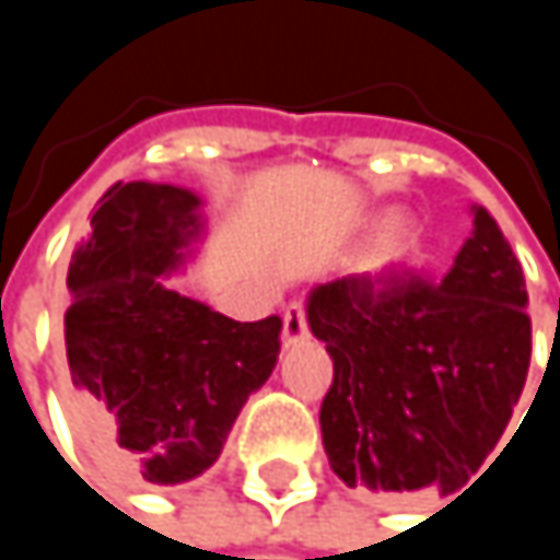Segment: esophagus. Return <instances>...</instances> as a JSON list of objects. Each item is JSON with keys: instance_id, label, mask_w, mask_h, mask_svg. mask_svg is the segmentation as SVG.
I'll return each instance as SVG.
<instances>
[{"instance_id": "34e87169", "label": "esophagus", "mask_w": 560, "mask_h": 560, "mask_svg": "<svg viewBox=\"0 0 560 560\" xmlns=\"http://www.w3.org/2000/svg\"><path fill=\"white\" fill-rule=\"evenodd\" d=\"M301 340H307V314H304L301 304H288L284 324H281V343L284 347H294Z\"/></svg>"}]
</instances>
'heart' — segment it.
<instances>
[{
	"label": "heart",
	"instance_id": "heart-1",
	"mask_svg": "<svg viewBox=\"0 0 560 560\" xmlns=\"http://www.w3.org/2000/svg\"><path fill=\"white\" fill-rule=\"evenodd\" d=\"M415 246H418V236L408 223H389V230L383 233V240L376 243L373 256H370V269L373 272H389L405 266L411 256H415Z\"/></svg>",
	"mask_w": 560,
	"mask_h": 560
}]
</instances>
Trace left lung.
Segmentation results:
<instances>
[{
  "mask_svg": "<svg viewBox=\"0 0 560 560\" xmlns=\"http://www.w3.org/2000/svg\"><path fill=\"white\" fill-rule=\"evenodd\" d=\"M522 266L497 220L438 281L337 279L307 294V327L334 360L320 405L330 470L380 497L460 490L500 444L532 357Z\"/></svg>",
  "mask_w": 560,
  "mask_h": 560,
  "instance_id": "1",
  "label": "left lung"
}]
</instances>
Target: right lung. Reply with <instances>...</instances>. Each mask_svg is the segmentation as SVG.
Wrapping results in <instances>:
<instances>
[{"instance_id": "obj_1", "label": "right lung", "mask_w": 560, "mask_h": 560, "mask_svg": "<svg viewBox=\"0 0 560 560\" xmlns=\"http://www.w3.org/2000/svg\"><path fill=\"white\" fill-rule=\"evenodd\" d=\"M187 187L113 184L70 256L63 389L80 438L119 474L174 487L217 464L279 360L281 320H233L165 284L203 236Z\"/></svg>"}]
</instances>
